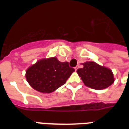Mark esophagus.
Masks as SVG:
<instances>
[{
    "mask_svg": "<svg viewBox=\"0 0 129 129\" xmlns=\"http://www.w3.org/2000/svg\"><path fill=\"white\" fill-rule=\"evenodd\" d=\"M79 68V66L78 65H77V66H76V67L75 68V70H78Z\"/></svg>",
    "mask_w": 129,
    "mask_h": 129,
    "instance_id": "esophagus-1",
    "label": "esophagus"
}]
</instances>
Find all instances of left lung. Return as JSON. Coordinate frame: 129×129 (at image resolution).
Returning <instances> with one entry per match:
<instances>
[{
	"instance_id": "8db88e82",
	"label": "left lung",
	"mask_w": 129,
	"mask_h": 129,
	"mask_svg": "<svg viewBox=\"0 0 129 129\" xmlns=\"http://www.w3.org/2000/svg\"><path fill=\"white\" fill-rule=\"evenodd\" d=\"M84 67L77 70L85 86L95 90H102L110 86L115 81L111 69L102 66L95 61L82 63Z\"/></svg>"
}]
</instances>
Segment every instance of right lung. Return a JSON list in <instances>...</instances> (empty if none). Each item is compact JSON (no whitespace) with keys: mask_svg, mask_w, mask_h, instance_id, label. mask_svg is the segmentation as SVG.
I'll list each match as a JSON object with an SVG mask.
<instances>
[{"mask_svg":"<svg viewBox=\"0 0 129 129\" xmlns=\"http://www.w3.org/2000/svg\"><path fill=\"white\" fill-rule=\"evenodd\" d=\"M75 69L68 62L59 61L56 57L42 59L29 66L25 77L30 86L42 93H51L66 84Z\"/></svg>","mask_w":129,"mask_h":129,"instance_id":"right-lung-1","label":"right lung"}]
</instances>
